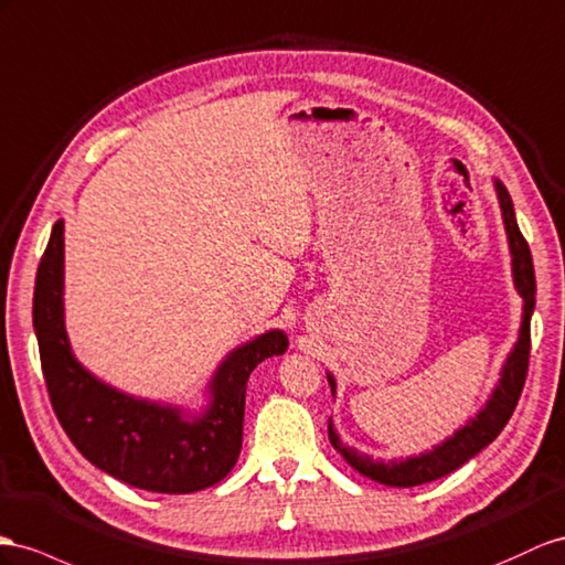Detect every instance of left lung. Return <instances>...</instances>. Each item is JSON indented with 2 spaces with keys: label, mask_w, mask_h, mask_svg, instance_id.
<instances>
[{
  "label": "left lung",
  "mask_w": 565,
  "mask_h": 565,
  "mask_svg": "<svg viewBox=\"0 0 565 565\" xmlns=\"http://www.w3.org/2000/svg\"><path fill=\"white\" fill-rule=\"evenodd\" d=\"M491 181H494L501 220L505 228V241H509L513 286L518 296L523 298V317H520L518 339L513 343L511 353L503 360V365L499 370V382L494 384V388H491L484 406L472 417H468L466 425H460L451 437H446L441 444L427 448L423 454L408 456V458H392V460L372 458L370 454H363L358 451V448L343 444L337 434L334 420L329 417V441L334 444L341 458L349 462L353 470H358L360 475H365L380 484L417 487V484L439 480V477L458 470L462 462L475 458L482 448H487L499 437L505 423L511 420V415L518 406L520 392H523L527 360H530V320L534 312V294H537V284H534L530 245L523 238V234H520L518 222H515L513 200L499 179H491ZM327 382L331 386V394H337V380L329 370H327Z\"/></svg>",
  "instance_id": "obj_1"
}]
</instances>
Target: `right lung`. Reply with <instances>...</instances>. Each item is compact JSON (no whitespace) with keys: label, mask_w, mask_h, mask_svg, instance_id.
<instances>
[{"label":"right lung","mask_w":565,"mask_h":565,"mask_svg":"<svg viewBox=\"0 0 565 565\" xmlns=\"http://www.w3.org/2000/svg\"><path fill=\"white\" fill-rule=\"evenodd\" d=\"M33 327L52 406L68 439L95 468L157 494H191L222 482L234 470L250 372L288 349L281 329L236 345L212 372L198 411L126 394L95 377L76 358L66 334L64 220L52 226L40 259Z\"/></svg>","instance_id":"right-lung-1"}]
</instances>
